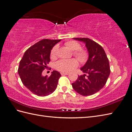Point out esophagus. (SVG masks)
Listing matches in <instances>:
<instances>
[{
  "mask_svg": "<svg viewBox=\"0 0 132 132\" xmlns=\"http://www.w3.org/2000/svg\"><path fill=\"white\" fill-rule=\"evenodd\" d=\"M61 74L62 75H69V73L68 72H61Z\"/></svg>",
  "mask_w": 132,
  "mask_h": 132,
  "instance_id": "esophagus-1",
  "label": "esophagus"
}]
</instances>
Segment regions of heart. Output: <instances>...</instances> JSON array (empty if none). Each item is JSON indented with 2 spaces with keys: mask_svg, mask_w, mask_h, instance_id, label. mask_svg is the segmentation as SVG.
I'll return each mask as SVG.
<instances>
[{
  "mask_svg": "<svg viewBox=\"0 0 132 132\" xmlns=\"http://www.w3.org/2000/svg\"><path fill=\"white\" fill-rule=\"evenodd\" d=\"M67 47L73 51V56L75 57L80 62H84L86 61L88 54L87 52L81 49L80 44L75 40H69L65 43ZM58 46L55 45L52 48L50 56L51 59H55L57 56ZM55 68L60 71L68 72L75 69L78 66V61L75 59L61 60L55 63Z\"/></svg>",
  "mask_w": 132,
  "mask_h": 132,
  "instance_id": "b5f03b06",
  "label": "heart"
}]
</instances>
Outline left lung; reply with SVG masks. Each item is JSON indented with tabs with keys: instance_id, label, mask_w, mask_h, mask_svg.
Masks as SVG:
<instances>
[{
	"instance_id": "1",
	"label": "left lung",
	"mask_w": 132,
	"mask_h": 132,
	"mask_svg": "<svg viewBox=\"0 0 132 132\" xmlns=\"http://www.w3.org/2000/svg\"><path fill=\"white\" fill-rule=\"evenodd\" d=\"M73 39L85 43L89 58L80 69L85 74L78 76L72 86L82 96H90L100 90L106 83L110 73L109 59L102 46L92 40L87 38Z\"/></svg>"
}]
</instances>
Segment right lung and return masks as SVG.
<instances>
[{
	"label": "right lung",
	"instance_id": "1",
	"mask_svg": "<svg viewBox=\"0 0 132 132\" xmlns=\"http://www.w3.org/2000/svg\"><path fill=\"white\" fill-rule=\"evenodd\" d=\"M59 40L43 39L27 49L20 61L18 73L23 84L32 93L44 97L52 93L57 88L61 73L53 71L50 76L42 75L48 69L51 50Z\"/></svg>",
	"mask_w": 132,
	"mask_h": 132
}]
</instances>
